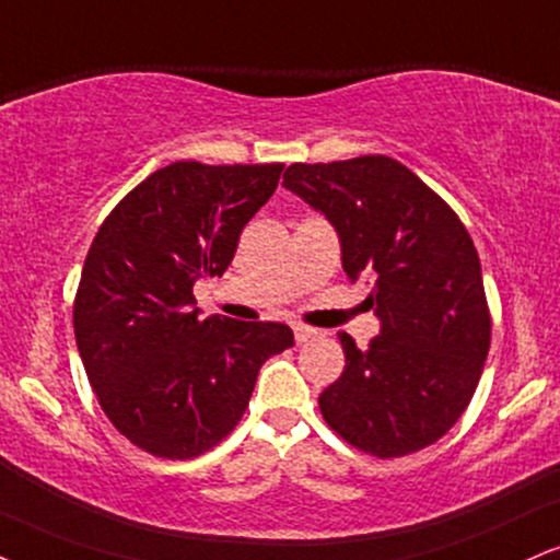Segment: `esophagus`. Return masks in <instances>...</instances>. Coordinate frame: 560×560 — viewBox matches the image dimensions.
I'll list each match as a JSON object with an SVG mask.
<instances>
[{
    "mask_svg": "<svg viewBox=\"0 0 560 560\" xmlns=\"http://www.w3.org/2000/svg\"><path fill=\"white\" fill-rule=\"evenodd\" d=\"M318 336H323L318 328L302 326V323H298V326H294V339H298V345H302V341H310V339H318Z\"/></svg>",
    "mask_w": 560,
    "mask_h": 560,
    "instance_id": "34e87169",
    "label": "esophagus"
}]
</instances>
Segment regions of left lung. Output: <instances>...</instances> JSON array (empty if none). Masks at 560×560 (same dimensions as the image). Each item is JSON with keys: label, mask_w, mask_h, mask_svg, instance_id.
I'll use <instances>...</instances> for the list:
<instances>
[{"label": "left lung", "mask_w": 560, "mask_h": 560, "mask_svg": "<svg viewBox=\"0 0 560 560\" xmlns=\"http://www.w3.org/2000/svg\"><path fill=\"white\" fill-rule=\"evenodd\" d=\"M281 185L336 229L341 266L381 334L318 396L323 420L365 454L390 459L446 435L490 349V313L472 237L451 208L388 156L292 164Z\"/></svg>", "instance_id": "8db88e82"}]
</instances>
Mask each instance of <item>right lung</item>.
<instances>
[{"label":"right lung","mask_w":560,"mask_h":560,"mask_svg":"<svg viewBox=\"0 0 560 560\" xmlns=\"http://www.w3.org/2000/svg\"><path fill=\"white\" fill-rule=\"evenodd\" d=\"M284 164L153 172L106 215L80 276L72 323L101 409L127 441L192 459L232 433L258 370L294 345L284 323L200 318L192 287L221 276Z\"/></svg>","instance_id":"1"}]
</instances>
